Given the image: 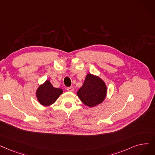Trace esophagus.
<instances>
[{
  "instance_id": "1",
  "label": "esophagus",
  "mask_w": 155,
  "mask_h": 155,
  "mask_svg": "<svg viewBox=\"0 0 155 155\" xmlns=\"http://www.w3.org/2000/svg\"><path fill=\"white\" fill-rule=\"evenodd\" d=\"M67 91H69V92H73L74 91V88L73 87H67Z\"/></svg>"
}]
</instances>
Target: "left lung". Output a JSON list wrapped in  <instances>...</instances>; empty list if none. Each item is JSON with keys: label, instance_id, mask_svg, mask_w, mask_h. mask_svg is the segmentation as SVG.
Segmentation results:
<instances>
[{"label": "left lung", "instance_id": "obj_1", "mask_svg": "<svg viewBox=\"0 0 155 155\" xmlns=\"http://www.w3.org/2000/svg\"><path fill=\"white\" fill-rule=\"evenodd\" d=\"M106 90V86L101 79L88 74L82 87L77 92V95L84 104L94 107L103 101Z\"/></svg>", "mask_w": 155, "mask_h": 155}]
</instances>
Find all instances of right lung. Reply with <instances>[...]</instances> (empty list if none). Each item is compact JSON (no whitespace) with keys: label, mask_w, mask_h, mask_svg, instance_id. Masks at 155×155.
<instances>
[{"label":"right lung","mask_w":155,"mask_h":155,"mask_svg":"<svg viewBox=\"0 0 155 155\" xmlns=\"http://www.w3.org/2000/svg\"><path fill=\"white\" fill-rule=\"evenodd\" d=\"M62 93V89L55 88L49 80H46L43 85L39 86L37 91V97L40 104L49 106L54 103Z\"/></svg>","instance_id":"obj_1"}]
</instances>
